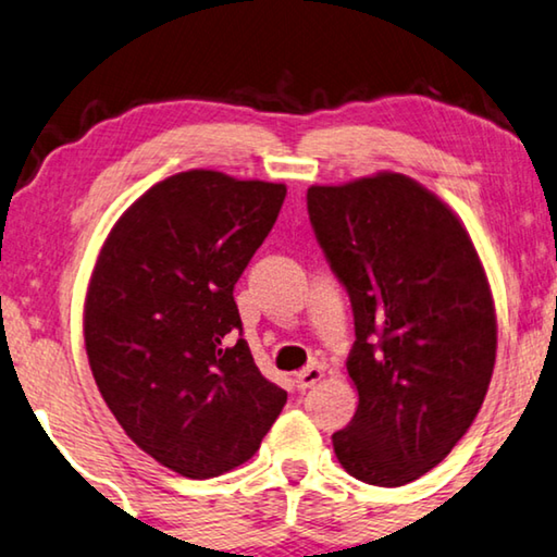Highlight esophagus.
I'll return each instance as SVG.
<instances>
[{
    "label": "esophagus",
    "instance_id": "34e87169",
    "mask_svg": "<svg viewBox=\"0 0 557 557\" xmlns=\"http://www.w3.org/2000/svg\"><path fill=\"white\" fill-rule=\"evenodd\" d=\"M321 379H323L321 368L319 366H308V368H304L301 373L296 375V383H298V388L306 391V388H313Z\"/></svg>",
    "mask_w": 557,
    "mask_h": 557
}]
</instances>
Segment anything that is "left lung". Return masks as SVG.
Listing matches in <instances>:
<instances>
[{"mask_svg":"<svg viewBox=\"0 0 557 557\" xmlns=\"http://www.w3.org/2000/svg\"><path fill=\"white\" fill-rule=\"evenodd\" d=\"M308 216L350 296L354 421L333 433L358 481L398 487L448 456L491 386L498 323L463 221L396 171L311 186Z\"/></svg>","mask_w":557,"mask_h":557,"instance_id":"8db88e82","label":"left lung"}]
</instances>
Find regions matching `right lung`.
<instances>
[{
    "label": "right lung",
    "mask_w": 557,
    "mask_h": 557,
    "mask_svg": "<svg viewBox=\"0 0 557 557\" xmlns=\"http://www.w3.org/2000/svg\"><path fill=\"white\" fill-rule=\"evenodd\" d=\"M286 186L191 169L153 184L116 224L84 298L97 388L144 453L194 481L246 463L286 406L263 379L234 284L276 224Z\"/></svg>",
    "instance_id": "right-lung-1"
}]
</instances>
